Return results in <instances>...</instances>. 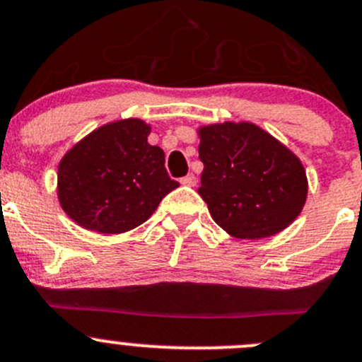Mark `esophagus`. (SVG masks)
Instances as JSON below:
<instances>
[{
  "mask_svg": "<svg viewBox=\"0 0 362 362\" xmlns=\"http://www.w3.org/2000/svg\"><path fill=\"white\" fill-rule=\"evenodd\" d=\"M181 183L187 185V187H195V183H197V179H195L194 174H188V175H185L183 179H181Z\"/></svg>",
  "mask_w": 362,
  "mask_h": 362,
  "instance_id": "esophagus-1",
  "label": "esophagus"
}]
</instances>
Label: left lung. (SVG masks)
Listing matches in <instances>:
<instances>
[{
    "mask_svg": "<svg viewBox=\"0 0 362 362\" xmlns=\"http://www.w3.org/2000/svg\"><path fill=\"white\" fill-rule=\"evenodd\" d=\"M204 163L199 195L230 236L259 240L286 229L305 204L308 177L300 160L250 122L199 129Z\"/></svg>",
    "mask_w": 362,
    "mask_h": 362,
    "instance_id": "left-lung-1",
    "label": "left lung"
}]
</instances>
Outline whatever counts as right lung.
I'll return each mask as SVG.
<instances>
[{
  "mask_svg": "<svg viewBox=\"0 0 362 362\" xmlns=\"http://www.w3.org/2000/svg\"><path fill=\"white\" fill-rule=\"evenodd\" d=\"M140 119L101 126L76 144L58 165V201L85 229L119 235L146 222L161 199L179 187L165 153L151 146Z\"/></svg>",
  "mask_w": 362,
  "mask_h": 362,
  "instance_id": "add662e5",
  "label": "right lung"
}]
</instances>
